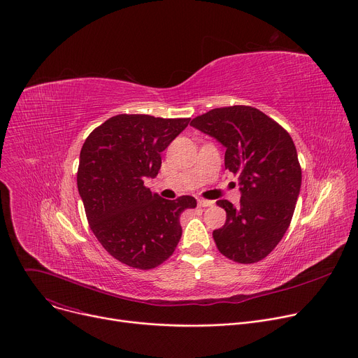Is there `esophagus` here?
<instances>
[{"mask_svg": "<svg viewBox=\"0 0 358 358\" xmlns=\"http://www.w3.org/2000/svg\"><path fill=\"white\" fill-rule=\"evenodd\" d=\"M214 204V201H211V200H204V199H200L199 200V206L200 207H210V206H213Z\"/></svg>", "mask_w": 358, "mask_h": 358, "instance_id": "obj_1", "label": "esophagus"}]
</instances>
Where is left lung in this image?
Segmentation results:
<instances>
[{"mask_svg": "<svg viewBox=\"0 0 358 358\" xmlns=\"http://www.w3.org/2000/svg\"><path fill=\"white\" fill-rule=\"evenodd\" d=\"M189 125L226 148V170L237 176L241 204L227 200L226 223L213 237L222 255L237 264L265 259L287 233L301 189V165L291 135L256 108L211 109Z\"/></svg>", "mask_w": 358, "mask_h": 358, "instance_id": "obj_1", "label": "left lung"}]
</instances>
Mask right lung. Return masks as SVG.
Instances as JSON below:
<instances>
[{"mask_svg":"<svg viewBox=\"0 0 358 358\" xmlns=\"http://www.w3.org/2000/svg\"><path fill=\"white\" fill-rule=\"evenodd\" d=\"M188 122L116 115L82 147L78 189L89 226L105 250L131 268L148 271L169 259L181 239V213L197 206L192 196L165 200L144 185L157 177L161 152Z\"/></svg>","mask_w":358,"mask_h":358,"instance_id":"1","label":"right lung"}]
</instances>
